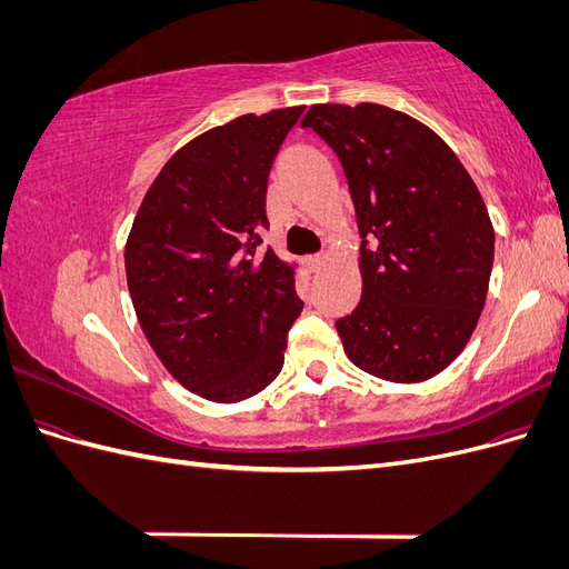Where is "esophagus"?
<instances>
[{"label":"esophagus","instance_id":"34e87169","mask_svg":"<svg viewBox=\"0 0 569 569\" xmlns=\"http://www.w3.org/2000/svg\"><path fill=\"white\" fill-rule=\"evenodd\" d=\"M303 266H306L308 272H320L322 266H325V256H320V253L318 256H306Z\"/></svg>","mask_w":569,"mask_h":569}]
</instances>
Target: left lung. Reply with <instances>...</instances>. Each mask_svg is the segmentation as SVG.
Segmentation results:
<instances>
[{
    "label": "left lung",
    "instance_id": "8db88e82",
    "mask_svg": "<svg viewBox=\"0 0 569 569\" xmlns=\"http://www.w3.org/2000/svg\"><path fill=\"white\" fill-rule=\"evenodd\" d=\"M301 128L337 153L363 239V295L337 320L343 351L380 380H429L465 349L487 301L485 199L451 147L401 111L316 104Z\"/></svg>",
    "mask_w": 569,
    "mask_h": 569
}]
</instances>
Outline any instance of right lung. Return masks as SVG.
Wrapping results in <instances>:
<instances>
[{
	"instance_id": "right-lung-1",
	"label": "right lung",
	"mask_w": 569,
	"mask_h": 569,
	"mask_svg": "<svg viewBox=\"0 0 569 569\" xmlns=\"http://www.w3.org/2000/svg\"><path fill=\"white\" fill-rule=\"evenodd\" d=\"M303 107L239 116L161 168L134 216L126 274L137 320L166 370L216 403L263 391L301 313L295 268L258 251L268 173Z\"/></svg>"
}]
</instances>
